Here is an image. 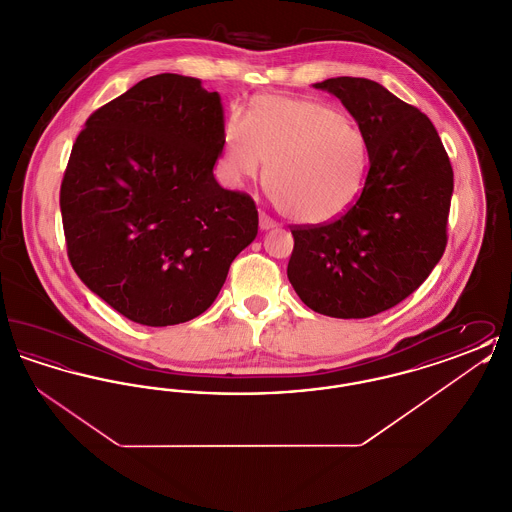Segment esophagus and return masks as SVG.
<instances>
[{
    "instance_id": "1",
    "label": "esophagus",
    "mask_w": 512,
    "mask_h": 512,
    "mask_svg": "<svg viewBox=\"0 0 512 512\" xmlns=\"http://www.w3.org/2000/svg\"><path fill=\"white\" fill-rule=\"evenodd\" d=\"M259 228H261L263 232H267V230H272V228H276V222L270 219V217H267L265 213H261V215H259Z\"/></svg>"
}]
</instances>
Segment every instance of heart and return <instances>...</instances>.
<instances>
[{
    "label": "heart",
    "mask_w": 512,
    "mask_h": 512,
    "mask_svg": "<svg viewBox=\"0 0 512 512\" xmlns=\"http://www.w3.org/2000/svg\"><path fill=\"white\" fill-rule=\"evenodd\" d=\"M265 161L278 211L303 226H324L359 199L370 147L363 128L330 103L265 94L226 122L222 172L240 186L257 178Z\"/></svg>",
    "instance_id": "heart-1"
}]
</instances>
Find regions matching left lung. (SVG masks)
<instances>
[{"mask_svg":"<svg viewBox=\"0 0 512 512\" xmlns=\"http://www.w3.org/2000/svg\"><path fill=\"white\" fill-rule=\"evenodd\" d=\"M340 99L370 147L357 203L324 226L293 228L288 278L315 313L368 318L430 276L447 244L453 169L432 121L382 84L338 76L313 84Z\"/></svg>","mask_w":512,"mask_h":512,"instance_id":"left-lung-1","label":"left lung"}]
</instances>
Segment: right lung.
<instances>
[{
  "label": "right lung",
  "mask_w": 512,
  "mask_h": 512,
  "mask_svg": "<svg viewBox=\"0 0 512 512\" xmlns=\"http://www.w3.org/2000/svg\"><path fill=\"white\" fill-rule=\"evenodd\" d=\"M219 92L155 74L98 109L74 142L61 215L78 278L122 317L172 326L205 313L257 236L249 195L224 190Z\"/></svg>",
  "instance_id": "obj_1"
}]
</instances>
